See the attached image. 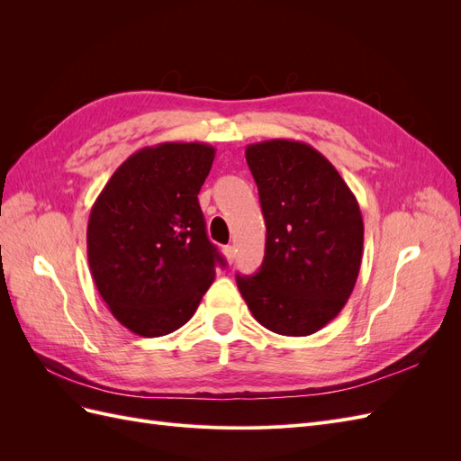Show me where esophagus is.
Segmentation results:
<instances>
[{"label":"esophagus","instance_id":"1","mask_svg":"<svg viewBox=\"0 0 461 461\" xmlns=\"http://www.w3.org/2000/svg\"><path fill=\"white\" fill-rule=\"evenodd\" d=\"M222 254H225L229 263H232L234 258H236V249H234V246H225V248H222Z\"/></svg>","mask_w":461,"mask_h":461}]
</instances>
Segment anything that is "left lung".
I'll return each mask as SVG.
<instances>
[{
    "instance_id": "left-lung-1",
    "label": "left lung",
    "mask_w": 461,
    "mask_h": 461,
    "mask_svg": "<svg viewBox=\"0 0 461 461\" xmlns=\"http://www.w3.org/2000/svg\"><path fill=\"white\" fill-rule=\"evenodd\" d=\"M246 161L267 229L256 275L236 285L259 325L308 337L340 313L364 252L357 200L315 148L296 140L249 144Z\"/></svg>"
}]
</instances>
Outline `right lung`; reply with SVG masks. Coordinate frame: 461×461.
Wrapping results in <instances>:
<instances>
[{
	"instance_id": "add662e5",
	"label": "right lung",
	"mask_w": 461,
	"mask_h": 461,
	"mask_svg": "<svg viewBox=\"0 0 461 461\" xmlns=\"http://www.w3.org/2000/svg\"><path fill=\"white\" fill-rule=\"evenodd\" d=\"M215 148L165 142L142 148L92 205L86 242L97 292L140 337L183 327L225 259L209 242L198 202Z\"/></svg>"
}]
</instances>
